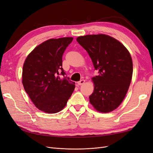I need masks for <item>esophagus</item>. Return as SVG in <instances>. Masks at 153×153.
<instances>
[{
  "label": "esophagus",
  "mask_w": 153,
  "mask_h": 153,
  "mask_svg": "<svg viewBox=\"0 0 153 153\" xmlns=\"http://www.w3.org/2000/svg\"><path fill=\"white\" fill-rule=\"evenodd\" d=\"M85 83V80H81L80 81L78 82V85H83Z\"/></svg>",
  "instance_id": "34e87169"
}]
</instances>
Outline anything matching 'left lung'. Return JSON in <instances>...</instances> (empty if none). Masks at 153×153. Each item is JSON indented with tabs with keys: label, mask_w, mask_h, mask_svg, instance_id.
I'll return each instance as SVG.
<instances>
[{
	"label": "left lung",
	"mask_w": 153,
	"mask_h": 153,
	"mask_svg": "<svg viewBox=\"0 0 153 153\" xmlns=\"http://www.w3.org/2000/svg\"><path fill=\"white\" fill-rule=\"evenodd\" d=\"M76 41L87 51L99 73L92 78L94 91L89 102L98 112H112L123 102L131 82V55L120 41L106 34L79 36Z\"/></svg>",
	"instance_id": "8db88e82"
}]
</instances>
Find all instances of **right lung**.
Segmentation results:
<instances>
[{"mask_svg":"<svg viewBox=\"0 0 153 153\" xmlns=\"http://www.w3.org/2000/svg\"><path fill=\"white\" fill-rule=\"evenodd\" d=\"M73 39L66 37L45 41L32 51L24 62V89L32 103L44 112L55 114L62 110L75 89V82L59 76L66 74L62 68V57Z\"/></svg>","mask_w":153,"mask_h":153,"instance_id":"obj_1","label":"right lung"}]
</instances>
